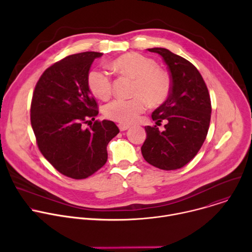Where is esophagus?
<instances>
[{"label": "esophagus", "instance_id": "esophagus-1", "mask_svg": "<svg viewBox=\"0 0 252 252\" xmlns=\"http://www.w3.org/2000/svg\"><path fill=\"white\" fill-rule=\"evenodd\" d=\"M119 127H120L121 131H124V130H126L127 128H129V126L124 125V124H119Z\"/></svg>", "mask_w": 252, "mask_h": 252}]
</instances>
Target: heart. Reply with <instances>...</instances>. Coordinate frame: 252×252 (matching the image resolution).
<instances>
[{"label":"heart","mask_w":252,"mask_h":252,"mask_svg":"<svg viewBox=\"0 0 252 252\" xmlns=\"http://www.w3.org/2000/svg\"><path fill=\"white\" fill-rule=\"evenodd\" d=\"M118 73L133 79L130 98H117L104 106V116L112 121L128 125L137 120L146 110L147 101L151 105H158L166 100L170 93L168 76L158 68V64L137 53H127L117 58L111 63ZM90 91L100 99L112 94L113 82L110 75L103 70L93 69L88 76Z\"/></svg>","instance_id":"b5f03b06"}]
</instances>
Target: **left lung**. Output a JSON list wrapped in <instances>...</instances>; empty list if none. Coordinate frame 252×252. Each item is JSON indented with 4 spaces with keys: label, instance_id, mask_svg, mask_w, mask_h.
Returning <instances> with one entry per match:
<instances>
[{
    "label": "left lung",
    "instance_id": "1",
    "mask_svg": "<svg viewBox=\"0 0 252 252\" xmlns=\"http://www.w3.org/2000/svg\"><path fill=\"white\" fill-rule=\"evenodd\" d=\"M162 57L170 75L171 88L166 100L153 113L158 126H146L147 138L141 154L150 164L174 170L188 164L206 138L211 117L207 87L197 68L185 58L163 48L148 49Z\"/></svg>",
    "mask_w": 252,
    "mask_h": 252
}]
</instances>
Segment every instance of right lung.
I'll return each instance as SVG.
<instances>
[{
	"instance_id": "add662e5",
	"label": "right lung",
	"mask_w": 252,
	"mask_h": 252,
	"mask_svg": "<svg viewBox=\"0 0 252 252\" xmlns=\"http://www.w3.org/2000/svg\"><path fill=\"white\" fill-rule=\"evenodd\" d=\"M101 53L71 55L49 66L34 87L31 125L46 159L62 174L84 179L107 160L106 146L120 129L114 122L94 121L98 106L90 93V67Z\"/></svg>"
}]
</instances>
